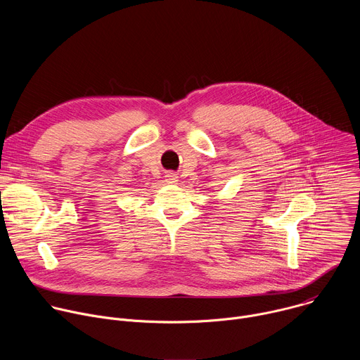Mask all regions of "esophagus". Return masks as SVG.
Wrapping results in <instances>:
<instances>
[{
    "label": "esophagus",
    "mask_w": 360,
    "mask_h": 360,
    "mask_svg": "<svg viewBox=\"0 0 360 360\" xmlns=\"http://www.w3.org/2000/svg\"><path fill=\"white\" fill-rule=\"evenodd\" d=\"M165 178H167V179H165V182H167L168 185H175V184L178 182V179H176L178 176H176L175 174H168Z\"/></svg>",
    "instance_id": "esophagus-1"
}]
</instances>
